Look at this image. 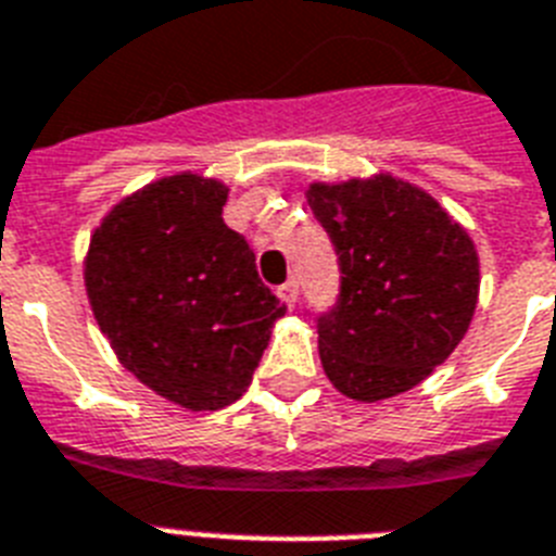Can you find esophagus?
Masks as SVG:
<instances>
[{
    "instance_id": "1",
    "label": "esophagus",
    "mask_w": 556,
    "mask_h": 556,
    "mask_svg": "<svg viewBox=\"0 0 556 556\" xmlns=\"http://www.w3.org/2000/svg\"><path fill=\"white\" fill-rule=\"evenodd\" d=\"M298 292H301V283H298V278H289L287 283H281V287H278V298H281L287 306L298 304Z\"/></svg>"
}]
</instances>
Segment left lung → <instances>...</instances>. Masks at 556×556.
Returning a JSON list of instances; mask_svg holds the SVG:
<instances>
[{"instance_id": "8db88e82", "label": "left lung", "mask_w": 556, "mask_h": 556, "mask_svg": "<svg viewBox=\"0 0 556 556\" xmlns=\"http://www.w3.org/2000/svg\"><path fill=\"white\" fill-rule=\"evenodd\" d=\"M306 199L341 267L334 304L312 315L324 371L355 401L417 387L469 329L480 287L471 238L392 176L312 185Z\"/></svg>"}]
</instances>
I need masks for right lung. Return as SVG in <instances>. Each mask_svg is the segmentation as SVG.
Listing matches in <instances>:
<instances>
[{
    "instance_id": "1",
    "label": "right lung",
    "mask_w": 556,
    "mask_h": 556,
    "mask_svg": "<svg viewBox=\"0 0 556 556\" xmlns=\"http://www.w3.org/2000/svg\"><path fill=\"white\" fill-rule=\"evenodd\" d=\"M227 187L162 178L96 229L85 283L118 361L167 401L224 409L250 387L287 304L224 224Z\"/></svg>"
}]
</instances>
